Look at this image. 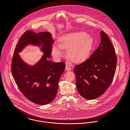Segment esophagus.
I'll return each instance as SVG.
<instances>
[{"label":"esophagus","instance_id":"obj_1","mask_svg":"<svg viewBox=\"0 0 130 130\" xmlns=\"http://www.w3.org/2000/svg\"><path fill=\"white\" fill-rule=\"evenodd\" d=\"M71 70H72V69H71V67H70L68 65H66V68H65V70H66V71H71Z\"/></svg>","mask_w":130,"mask_h":130}]
</instances>
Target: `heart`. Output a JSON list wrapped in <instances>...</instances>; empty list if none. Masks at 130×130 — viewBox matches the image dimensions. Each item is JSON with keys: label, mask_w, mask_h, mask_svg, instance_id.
<instances>
[{"label": "heart", "mask_w": 130, "mask_h": 130, "mask_svg": "<svg viewBox=\"0 0 130 130\" xmlns=\"http://www.w3.org/2000/svg\"><path fill=\"white\" fill-rule=\"evenodd\" d=\"M94 42L92 37L85 32L67 34L60 36L58 44L52 47V55L58 59L63 55L62 50H68L70 59L75 63L86 60L93 50Z\"/></svg>", "instance_id": "heart-1"}]
</instances>
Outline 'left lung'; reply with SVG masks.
Instances as JSON below:
<instances>
[{
	"mask_svg": "<svg viewBox=\"0 0 130 130\" xmlns=\"http://www.w3.org/2000/svg\"><path fill=\"white\" fill-rule=\"evenodd\" d=\"M98 48L90 58L75 66L78 93L87 100L95 99L105 93L111 84L117 66L115 50L103 31Z\"/></svg>",
	"mask_w": 130,
	"mask_h": 130,
	"instance_id": "8db88e82",
	"label": "left lung"
}]
</instances>
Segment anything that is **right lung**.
Wrapping results in <instances>:
<instances>
[{
    "instance_id": "obj_1",
    "label": "right lung",
    "mask_w": 130,
    "mask_h": 130,
    "mask_svg": "<svg viewBox=\"0 0 130 130\" xmlns=\"http://www.w3.org/2000/svg\"><path fill=\"white\" fill-rule=\"evenodd\" d=\"M53 43L52 34L48 32L37 34L27 30L17 45L12 60V74L19 90L28 100L39 105L48 104L55 99L59 78L66 67L63 62L47 60L51 57ZM29 45L39 47L43 53L34 65L26 63L19 54Z\"/></svg>"
}]
</instances>
